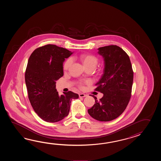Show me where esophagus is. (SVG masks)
<instances>
[{"instance_id":"esophagus-1","label":"esophagus","mask_w":161,"mask_h":161,"mask_svg":"<svg viewBox=\"0 0 161 161\" xmlns=\"http://www.w3.org/2000/svg\"><path fill=\"white\" fill-rule=\"evenodd\" d=\"M79 96L80 98H82V97H87V95L85 94H83V93H80L79 94Z\"/></svg>"}]
</instances>
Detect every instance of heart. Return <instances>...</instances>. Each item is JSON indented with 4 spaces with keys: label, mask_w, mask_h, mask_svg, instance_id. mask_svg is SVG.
Returning a JSON list of instances; mask_svg holds the SVG:
<instances>
[{
    "label": "heart",
    "mask_w": 161,
    "mask_h": 161,
    "mask_svg": "<svg viewBox=\"0 0 161 161\" xmlns=\"http://www.w3.org/2000/svg\"><path fill=\"white\" fill-rule=\"evenodd\" d=\"M78 59L82 62L83 66L85 69L92 68L94 69L96 67L98 63V58L94 55L90 53H82L78 56ZM72 64V60L71 58H68L65 60L63 64L64 71H67ZM90 82L89 80H86L85 82H80L79 87L80 89H83L85 85L90 84Z\"/></svg>",
    "instance_id": "b5f03b06"
}]
</instances>
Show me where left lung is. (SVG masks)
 <instances>
[{
	"label": "left lung",
	"mask_w": 161,
	"mask_h": 161,
	"mask_svg": "<svg viewBox=\"0 0 161 161\" xmlns=\"http://www.w3.org/2000/svg\"><path fill=\"white\" fill-rule=\"evenodd\" d=\"M98 53L105 61V69L96 91L103 94L95 99L94 105L88 109L93 119L109 121L120 116L130 102L134 79V71L129 56L122 48L110 45L98 48Z\"/></svg>",
	"instance_id": "1"
}]
</instances>
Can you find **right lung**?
<instances>
[{
  "label": "right lung",
  "instance_id": "1",
  "mask_svg": "<svg viewBox=\"0 0 161 161\" xmlns=\"http://www.w3.org/2000/svg\"><path fill=\"white\" fill-rule=\"evenodd\" d=\"M72 52L55 45L47 44L32 52L25 71L28 98L41 119L56 123L67 116L72 99L78 94L69 91L59 96L56 82L63 76V62Z\"/></svg>",
  "mask_w": 161,
  "mask_h": 161
}]
</instances>
